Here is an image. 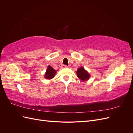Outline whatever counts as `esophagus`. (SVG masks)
Instances as JSON below:
<instances>
[{"instance_id":"1","label":"esophagus","mask_w":133,"mask_h":133,"mask_svg":"<svg viewBox=\"0 0 133 133\" xmlns=\"http://www.w3.org/2000/svg\"><path fill=\"white\" fill-rule=\"evenodd\" d=\"M59 67H60V69H64V68H66L68 66L66 65H63V64H60Z\"/></svg>"}]
</instances>
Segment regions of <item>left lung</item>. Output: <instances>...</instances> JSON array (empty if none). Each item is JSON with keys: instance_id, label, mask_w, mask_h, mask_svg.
Returning <instances> with one entry per match:
<instances>
[{"instance_id": "obj_1", "label": "left lung", "mask_w": 133, "mask_h": 133, "mask_svg": "<svg viewBox=\"0 0 133 133\" xmlns=\"http://www.w3.org/2000/svg\"><path fill=\"white\" fill-rule=\"evenodd\" d=\"M76 75H77L78 77L80 80H82L83 82L87 81L90 77V74L88 73V71L84 69L83 66H81L78 68L77 71H76Z\"/></svg>"}]
</instances>
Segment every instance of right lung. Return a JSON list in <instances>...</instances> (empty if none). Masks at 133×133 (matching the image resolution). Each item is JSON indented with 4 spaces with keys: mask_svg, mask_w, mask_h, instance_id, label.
I'll return each mask as SVG.
<instances>
[{
    "mask_svg": "<svg viewBox=\"0 0 133 133\" xmlns=\"http://www.w3.org/2000/svg\"><path fill=\"white\" fill-rule=\"evenodd\" d=\"M56 73H57V71L54 69L51 66L49 65L47 68L45 73L44 74V78L48 80L51 79L54 77Z\"/></svg>",
    "mask_w": 133,
    "mask_h": 133,
    "instance_id": "right-lung-1",
    "label": "right lung"
}]
</instances>
